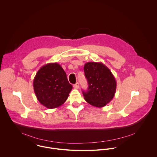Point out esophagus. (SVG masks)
I'll list each match as a JSON object with an SVG mask.
<instances>
[{"label":"esophagus","instance_id":"obj_1","mask_svg":"<svg viewBox=\"0 0 157 157\" xmlns=\"http://www.w3.org/2000/svg\"><path fill=\"white\" fill-rule=\"evenodd\" d=\"M74 88H75V89H78L79 88V84H78V83H76L75 85H74Z\"/></svg>","mask_w":157,"mask_h":157}]
</instances>
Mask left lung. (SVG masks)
Segmentation results:
<instances>
[{"label": "left lung", "mask_w": 157, "mask_h": 157, "mask_svg": "<svg viewBox=\"0 0 157 157\" xmlns=\"http://www.w3.org/2000/svg\"><path fill=\"white\" fill-rule=\"evenodd\" d=\"M84 72L89 85L86 92L82 91L85 100L95 107H104L115 94L117 82L113 75L101 62L85 63Z\"/></svg>", "instance_id": "left-lung-1"}]
</instances>
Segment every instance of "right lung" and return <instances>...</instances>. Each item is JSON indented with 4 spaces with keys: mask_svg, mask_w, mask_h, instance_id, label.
Here are the masks:
<instances>
[{
    "mask_svg": "<svg viewBox=\"0 0 157 157\" xmlns=\"http://www.w3.org/2000/svg\"><path fill=\"white\" fill-rule=\"evenodd\" d=\"M33 87L39 101L49 109L62 105L72 89L66 72L57 63H49L40 67L34 78Z\"/></svg>",
    "mask_w": 157,
    "mask_h": 157,
    "instance_id": "add662e5",
    "label": "right lung"
}]
</instances>
